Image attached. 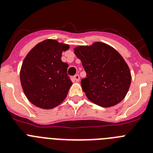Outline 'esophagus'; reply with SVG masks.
I'll use <instances>...</instances> for the list:
<instances>
[{
	"label": "esophagus",
	"instance_id": "esophagus-1",
	"mask_svg": "<svg viewBox=\"0 0 153 153\" xmlns=\"http://www.w3.org/2000/svg\"><path fill=\"white\" fill-rule=\"evenodd\" d=\"M74 80H76V82H79V74H76V75L74 76Z\"/></svg>",
	"mask_w": 153,
	"mask_h": 153
}]
</instances>
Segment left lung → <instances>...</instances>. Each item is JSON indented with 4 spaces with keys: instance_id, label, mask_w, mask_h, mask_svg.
<instances>
[{
    "instance_id": "8db88e82",
    "label": "left lung",
    "mask_w": 153,
    "mask_h": 153,
    "mask_svg": "<svg viewBox=\"0 0 153 153\" xmlns=\"http://www.w3.org/2000/svg\"><path fill=\"white\" fill-rule=\"evenodd\" d=\"M74 53L82 62L86 77L81 86L86 97L102 107H110L125 98L131 84V73L117 50L102 42L79 46Z\"/></svg>"
}]
</instances>
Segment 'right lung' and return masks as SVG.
Masks as SVG:
<instances>
[{
	"label": "right lung",
	"instance_id": "right-lung-1",
	"mask_svg": "<svg viewBox=\"0 0 153 153\" xmlns=\"http://www.w3.org/2000/svg\"><path fill=\"white\" fill-rule=\"evenodd\" d=\"M69 45L56 40L36 44L24 58L20 78L28 100L41 109L57 106L65 100L72 81L67 75L68 64L61 60Z\"/></svg>",
	"mask_w": 153,
	"mask_h": 153
}]
</instances>
